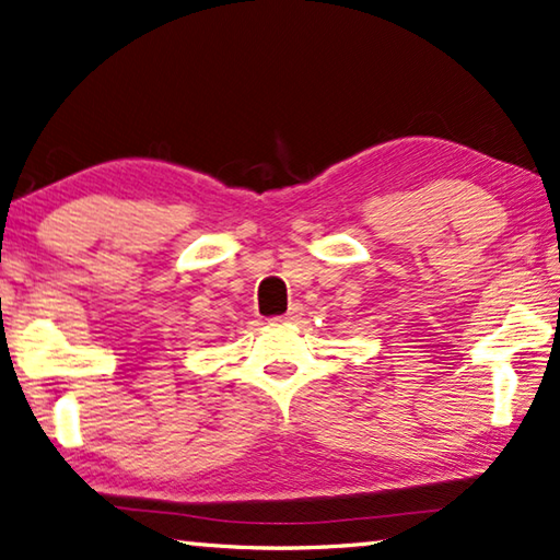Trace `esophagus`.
<instances>
[{"label":"esophagus","mask_w":560,"mask_h":560,"mask_svg":"<svg viewBox=\"0 0 560 560\" xmlns=\"http://www.w3.org/2000/svg\"><path fill=\"white\" fill-rule=\"evenodd\" d=\"M301 315H303V308H301V305H293V308H291L287 315L279 317V323H295V320H299Z\"/></svg>","instance_id":"1"}]
</instances>
